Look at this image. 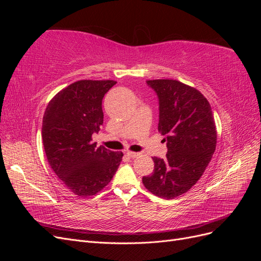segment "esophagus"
I'll return each mask as SVG.
<instances>
[{
    "label": "esophagus",
    "mask_w": 261,
    "mask_h": 261,
    "mask_svg": "<svg viewBox=\"0 0 261 261\" xmlns=\"http://www.w3.org/2000/svg\"><path fill=\"white\" fill-rule=\"evenodd\" d=\"M126 154H127L129 158H137L140 153H138V152H133V151H127V152H126Z\"/></svg>",
    "instance_id": "esophagus-1"
}]
</instances>
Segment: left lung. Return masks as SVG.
<instances>
[{
    "instance_id": "8db88e82",
    "label": "left lung",
    "mask_w": 261,
    "mask_h": 261,
    "mask_svg": "<svg viewBox=\"0 0 261 261\" xmlns=\"http://www.w3.org/2000/svg\"><path fill=\"white\" fill-rule=\"evenodd\" d=\"M146 83L159 101L158 130L168 153L164 159L152 158L153 173L143 183L160 198L174 199L198 181L215 153V120L208 100L197 89L173 80Z\"/></svg>"
}]
</instances>
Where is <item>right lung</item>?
Returning a JSON list of instances; mask_svg holds the SVG:
<instances>
[{
  "mask_svg": "<svg viewBox=\"0 0 261 261\" xmlns=\"http://www.w3.org/2000/svg\"><path fill=\"white\" fill-rule=\"evenodd\" d=\"M113 81H80L60 91L45 109L43 147L51 169L70 192L90 197L103 189L118 169L122 152L97 147L92 135L103 124L102 99Z\"/></svg>",
  "mask_w": 261,
  "mask_h": 261,
  "instance_id": "obj_1",
  "label": "right lung"
}]
</instances>
